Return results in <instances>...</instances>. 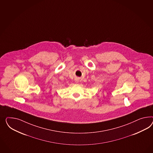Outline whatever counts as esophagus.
Masks as SVG:
<instances>
[{
    "label": "esophagus",
    "instance_id": "esophagus-1",
    "mask_svg": "<svg viewBox=\"0 0 153 153\" xmlns=\"http://www.w3.org/2000/svg\"><path fill=\"white\" fill-rule=\"evenodd\" d=\"M79 82V80H78V79H76V82Z\"/></svg>",
    "mask_w": 153,
    "mask_h": 153
}]
</instances>
